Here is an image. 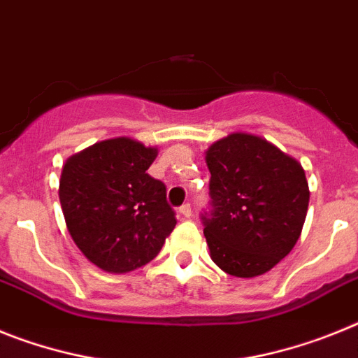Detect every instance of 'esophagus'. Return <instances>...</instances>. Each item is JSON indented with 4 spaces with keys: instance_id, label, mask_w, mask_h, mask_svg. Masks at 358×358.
I'll list each match as a JSON object with an SVG mask.
<instances>
[{
    "instance_id": "esophagus-1",
    "label": "esophagus",
    "mask_w": 358,
    "mask_h": 358,
    "mask_svg": "<svg viewBox=\"0 0 358 358\" xmlns=\"http://www.w3.org/2000/svg\"><path fill=\"white\" fill-rule=\"evenodd\" d=\"M180 214H182L183 217H191L192 216V210H191V205L189 203H183L182 207H180V210H178Z\"/></svg>"
}]
</instances>
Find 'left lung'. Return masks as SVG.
Here are the masks:
<instances>
[{
  "label": "left lung",
  "instance_id": "left-lung-1",
  "mask_svg": "<svg viewBox=\"0 0 358 358\" xmlns=\"http://www.w3.org/2000/svg\"><path fill=\"white\" fill-rule=\"evenodd\" d=\"M210 209L201 213L210 257L223 272L254 278L290 254L310 191L297 160L259 136L232 133L207 151Z\"/></svg>",
  "mask_w": 358,
  "mask_h": 358
}]
</instances>
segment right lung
Wrapping results in <instances>:
<instances>
[{"label": "right lung", "instance_id": "obj_1", "mask_svg": "<svg viewBox=\"0 0 358 358\" xmlns=\"http://www.w3.org/2000/svg\"><path fill=\"white\" fill-rule=\"evenodd\" d=\"M157 149L131 138L68 158L59 182L64 220L80 252L106 272L148 265L176 225L166 185L148 175Z\"/></svg>", "mask_w": 358, "mask_h": 358}]
</instances>
